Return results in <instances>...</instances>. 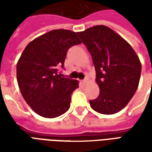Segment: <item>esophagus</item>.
I'll list each match as a JSON object with an SVG mask.
<instances>
[{"instance_id": "obj_1", "label": "esophagus", "mask_w": 152, "mask_h": 152, "mask_svg": "<svg viewBox=\"0 0 152 152\" xmlns=\"http://www.w3.org/2000/svg\"><path fill=\"white\" fill-rule=\"evenodd\" d=\"M89 78H88V77H86V79L83 80V84H85V85H86V84H88V83H89Z\"/></svg>"}]
</instances>
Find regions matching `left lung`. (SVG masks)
Instances as JSON below:
<instances>
[{
  "label": "left lung",
  "instance_id": "8db88e82",
  "mask_svg": "<svg viewBox=\"0 0 152 152\" xmlns=\"http://www.w3.org/2000/svg\"><path fill=\"white\" fill-rule=\"evenodd\" d=\"M77 34L92 56L99 97L89 100L95 112L117 113L129 102L139 84L142 65L134 50L107 26L98 25Z\"/></svg>",
  "mask_w": 152,
  "mask_h": 152
}]
</instances>
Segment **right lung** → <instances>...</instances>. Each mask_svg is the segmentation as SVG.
I'll list each match as a JSON object with an SVG mask.
<instances>
[{
    "mask_svg": "<svg viewBox=\"0 0 152 152\" xmlns=\"http://www.w3.org/2000/svg\"><path fill=\"white\" fill-rule=\"evenodd\" d=\"M81 41L75 31L58 29L41 35L26 46L17 63V80L23 99L37 114L55 118L69 109L76 80L61 77L70 47Z\"/></svg>",
    "mask_w": 152,
    "mask_h": 152,
    "instance_id": "1",
    "label": "right lung"
}]
</instances>
